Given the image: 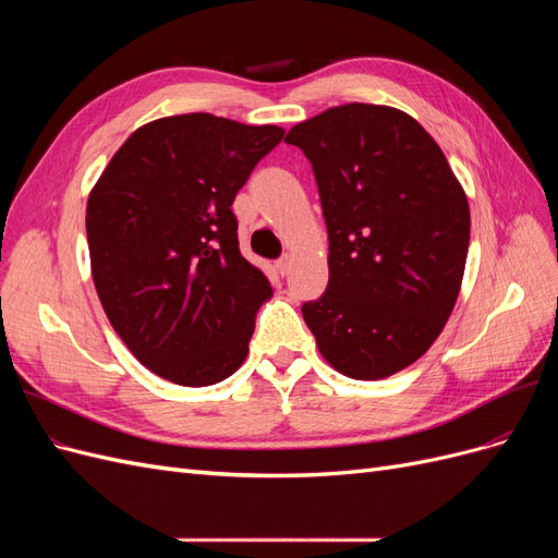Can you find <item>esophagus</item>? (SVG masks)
Segmentation results:
<instances>
[{"label":"esophagus","instance_id":"34e87169","mask_svg":"<svg viewBox=\"0 0 558 558\" xmlns=\"http://www.w3.org/2000/svg\"><path fill=\"white\" fill-rule=\"evenodd\" d=\"M291 267H293V258L291 256H283V258H279L277 260V269H279V275L281 277H286L291 272Z\"/></svg>","mask_w":558,"mask_h":558}]
</instances>
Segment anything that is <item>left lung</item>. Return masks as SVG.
Listing matches in <instances>:
<instances>
[{
  "mask_svg": "<svg viewBox=\"0 0 558 558\" xmlns=\"http://www.w3.org/2000/svg\"><path fill=\"white\" fill-rule=\"evenodd\" d=\"M286 142L314 167L328 226V289L302 305L337 373L384 379L418 361L461 293L470 207L442 148L410 113L344 105Z\"/></svg>",
  "mask_w": 558,
  "mask_h": 558,
  "instance_id": "obj_1",
  "label": "left lung"
}]
</instances>
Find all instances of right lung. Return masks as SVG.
<instances>
[{
    "mask_svg": "<svg viewBox=\"0 0 558 558\" xmlns=\"http://www.w3.org/2000/svg\"><path fill=\"white\" fill-rule=\"evenodd\" d=\"M283 137L181 113L134 130L93 185L86 232L109 324L150 373L211 386L238 369L272 286L238 242L232 202Z\"/></svg>",
    "mask_w": 558,
    "mask_h": 558,
    "instance_id": "right-lung-1",
    "label": "right lung"
}]
</instances>
